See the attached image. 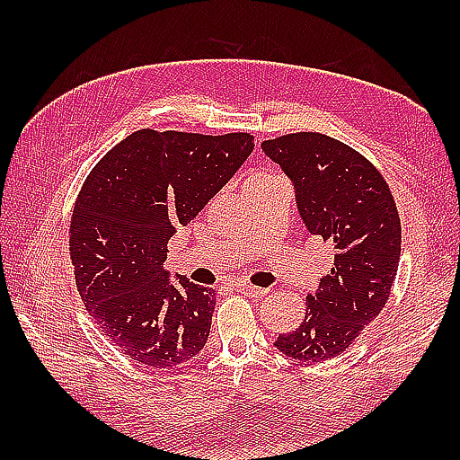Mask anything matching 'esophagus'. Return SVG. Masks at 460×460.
<instances>
[{
    "instance_id": "1",
    "label": "esophagus",
    "mask_w": 460,
    "mask_h": 460,
    "mask_svg": "<svg viewBox=\"0 0 460 460\" xmlns=\"http://www.w3.org/2000/svg\"><path fill=\"white\" fill-rule=\"evenodd\" d=\"M237 290L243 292L245 296H252V298H261L269 295V288H259V287H252V285H247V282H241V285H237Z\"/></svg>"
}]
</instances>
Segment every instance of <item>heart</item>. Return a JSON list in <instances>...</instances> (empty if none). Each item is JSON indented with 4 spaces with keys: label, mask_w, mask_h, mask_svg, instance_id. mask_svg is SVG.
Returning a JSON list of instances; mask_svg holds the SVG:
<instances>
[{
    "label": "heart",
    "mask_w": 460,
    "mask_h": 460,
    "mask_svg": "<svg viewBox=\"0 0 460 460\" xmlns=\"http://www.w3.org/2000/svg\"><path fill=\"white\" fill-rule=\"evenodd\" d=\"M255 178H262V175H255Z\"/></svg>",
    "instance_id": "obj_1"
}]
</instances>
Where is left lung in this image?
Instances as JSON below:
<instances>
[{
	"label": "left lung",
	"mask_w": 460,
	"mask_h": 460,
	"mask_svg": "<svg viewBox=\"0 0 460 460\" xmlns=\"http://www.w3.org/2000/svg\"><path fill=\"white\" fill-rule=\"evenodd\" d=\"M295 183L300 217L334 245V265L306 296L302 324L277 349L298 361L346 351L387 305L402 255V223L384 175L348 144L296 132L261 144Z\"/></svg>",
	"instance_id": "obj_1"
}]
</instances>
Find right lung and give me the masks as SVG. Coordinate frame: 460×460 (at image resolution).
Masks as SVG:
<instances>
[{
    "label": "right lung",
    "mask_w": 460,
    "mask_h": 460,
    "mask_svg": "<svg viewBox=\"0 0 460 460\" xmlns=\"http://www.w3.org/2000/svg\"><path fill=\"white\" fill-rule=\"evenodd\" d=\"M252 140L144 128L84 180L68 229L76 288L102 334L138 364L180 366L208 341L215 290L185 277L172 285L168 241L233 178Z\"/></svg>",
    "instance_id": "1"
}]
</instances>
